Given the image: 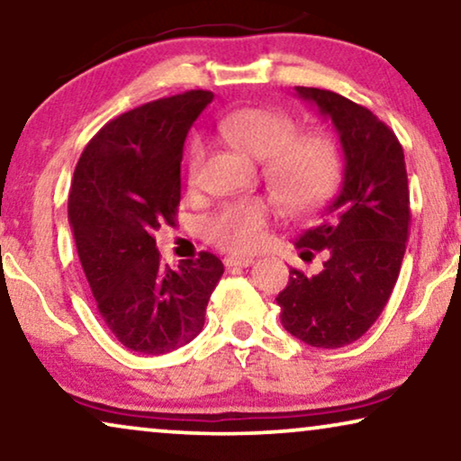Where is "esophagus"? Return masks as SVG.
<instances>
[{
	"label": "esophagus",
	"instance_id": "esophagus-1",
	"mask_svg": "<svg viewBox=\"0 0 461 461\" xmlns=\"http://www.w3.org/2000/svg\"><path fill=\"white\" fill-rule=\"evenodd\" d=\"M224 264L229 268H232V267L248 268V267H251V264H254V258H249V256H229V258H224Z\"/></svg>",
	"mask_w": 461,
	"mask_h": 461
}]
</instances>
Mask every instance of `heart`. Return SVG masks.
Returning a JSON list of instances; mask_svg holds the SVG:
<instances>
[{"instance_id":"1","label":"heart","mask_w":461,"mask_h":461,"mask_svg":"<svg viewBox=\"0 0 461 461\" xmlns=\"http://www.w3.org/2000/svg\"><path fill=\"white\" fill-rule=\"evenodd\" d=\"M220 136L245 155L264 161V178L294 207H312L336 186L339 153L325 134H300V125L287 113L267 106H245L218 119ZM205 144L193 136L186 155L188 182L199 178ZM275 207L264 197L224 203L205 218L207 241L232 254H249L267 239Z\"/></svg>"}]
</instances>
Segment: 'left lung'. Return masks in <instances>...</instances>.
<instances>
[{"label": "left lung", "instance_id": "8db88e82", "mask_svg": "<svg viewBox=\"0 0 461 461\" xmlns=\"http://www.w3.org/2000/svg\"><path fill=\"white\" fill-rule=\"evenodd\" d=\"M295 94L331 119L344 150V180L319 224L295 241L306 262L323 251V270H289L276 304L294 338L342 348L375 323L399 279L411 222L405 155L394 131L365 106L319 87L298 86Z\"/></svg>", "mask_w": 461, "mask_h": 461}]
</instances>
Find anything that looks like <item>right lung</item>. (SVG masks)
<instances>
[{"label": "right lung", "instance_id": "right-lung-1", "mask_svg": "<svg viewBox=\"0 0 461 461\" xmlns=\"http://www.w3.org/2000/svg\"><path fill=\"white\" fill-rule=\"evenodd\" d=\"M213 94L191 90L111 119L87 142L68 222L100 317L125 348L166 355L199 336L224 264L210 251L161 264L155 232L174 224L186 134Z\"/></svg>", "mask_w": 461, "mask_h": 461}]
</instances>
